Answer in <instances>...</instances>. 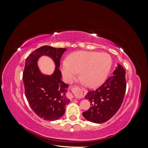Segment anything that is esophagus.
Here are the masks:
<instances>
[{"instance_id": "obj_1", "label": "esophagus", "mask_w": 148, "mask_h": 148, "mask_svg": "<svg viewBox=\"0 0 148 148\" xmlns=\"http://www.w3.org/2000/svg\"><path fill=\"white\" fill-rule=\"evenodd\" d=\"M73 91L77 92L78 94H82V92H83L82 89L79 88L78 87H75V88H73ZM67 96H68V97L70 99H73V98H75L73 95V94L71 93V92H68V95H67Z\"/></svg>"}]
</instances>
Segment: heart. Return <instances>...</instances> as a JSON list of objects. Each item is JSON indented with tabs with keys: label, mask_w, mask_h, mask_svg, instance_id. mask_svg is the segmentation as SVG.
Instances as JSON below:
<instances>
[{
	"label": "heart",
	"mask_w": 148,
	"mask_h": 148,
	"mask_svg": "<svg viewBox=\"0 0 148 148\" xmlns=\"http://www.w3.org/2000/svg\"><path fill=\"white\" fill-rule=\"evenodd\" d=\"M112 66V59L107 53L78 51L71 53L68 62H63L62 73L71 82L79 72L80 78L87 86L96 88L104 82Z\"/></svg>",
	"instance_id": "1"
}]
</instances>
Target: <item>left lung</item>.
Instances as JSON below:
<instances>
[{
    "mask_svg": "<svg viewBox=\"0 0 148 148\" xmlns=\"http://www.w3.org/2000/svg\"><path fill=\"white\" fill-rule=\"evenodd\" d=\"M125 70L117 64L112 76L96 90L89 91L85 98L91 107L83 112L87 120L95 123L107 122L117 113L123 100L126 91Z\"/></svg>",
    "mask_w": 148,
    "mask_h": 148,
    "instance_id": "1",
    "label": "left lung"
}]
</instances>
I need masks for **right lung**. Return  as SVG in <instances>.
<instances>
[{
    "label": "right lung",
    "mask_w": 148,
    "mask_h": 148,
    "mask_svg": "<svg viewBox=\"0 0 148 148\" xmlns=\"http://www.w3.org/2000/svg\"><path fill=\"white\" fill-rule=\"evenodd\" d=\"M65 48L44 46L36 49L26 59L23 73L25 92L31 108L40 118L54 121L64 115L70 99L66 97L69 85L62 81L60 60ZM45 55L54 61L56 67L52 75L41 73L37 62Z\"/></svg>",
    "instance_id": "obj_1"
}]
</instances>
